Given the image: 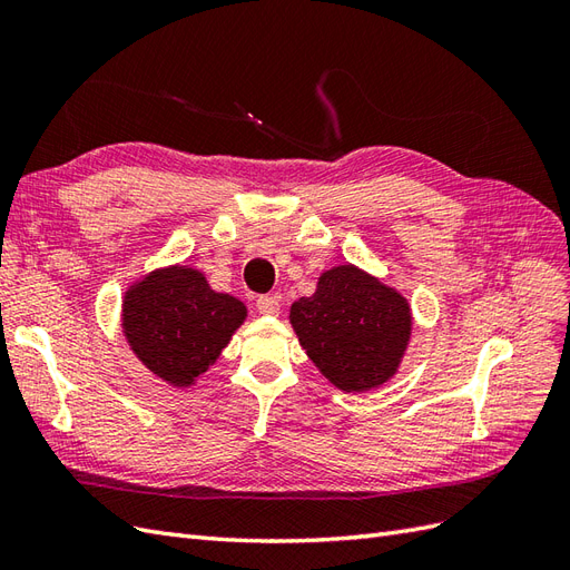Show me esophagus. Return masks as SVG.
Segmentation results:
<instances>
[{"label": "esophagus", "instance_id": "esophagus-1", "mask_svg": "<svg viewBox=\"0 0 570 570\" xmlns=\"http://www.w3.org/2000/svg\"><path fill=\"white\" fill-rule=\"evenodd\" d=\"M256 308H258V314H264V316H278L281 314V299L275 295H264V297L256 299Z\"/></svg>", "mask_w": 570, "mask_h": 570}]
</instances>
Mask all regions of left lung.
I'll use <instances>...</instances> for the list:
<instances>
[{"label":"left lung","mask_w":570,"mask_h":570,"mask_svg":"<svg viewBox=\"0 0 570 570\" xmlns=\"http://www.w3.org/2000/svg\"><path fill=\"white\" fill-rule=\"evenodd\" d=\"M289 321L308 358L344 392L390 381L411 335L406 299L354 266L323 273L316 295L292 304Z\"/></svg>","instance_id":"8db88e82"}]
</instances>
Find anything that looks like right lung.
I'll return each instance as SVG.
<instances>
[{"label":"right lung","mask_w":570,"mask_h":570,"mask_svg":"<svg viewBox=\"0 0 570 570\" xmlns=\"http://www.w3.org/2000/svg\"><path fill=\"white\" fill-rule=\"evenodd\" d=\"M245 304L214 292L195 268L154 271L128 289L124 331L132 352L161 381L187 387L209 368L245 321Z\"/></svg>","instance_id":"obj_1"}]
</instances>
